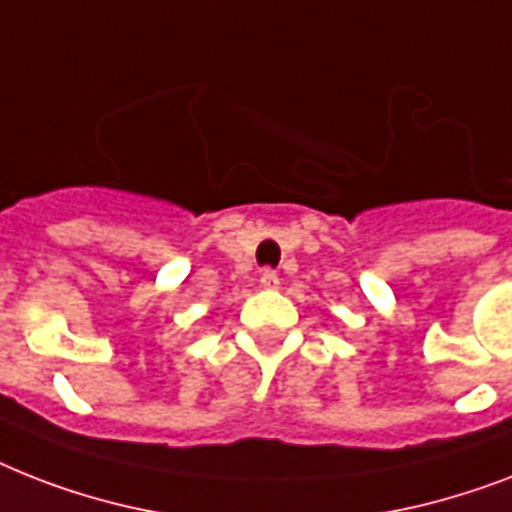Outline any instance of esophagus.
I'll use <instances>...</instances> for the list:
<instances>
[{"label": "esophagus", "mask_w": 512, "mask_h": 512, "mask_svg": "<svg viewBox=\"0 0 512 512\" xmlns=\"http://www.w3.org/2000/svg\"><path fill=\"white\" fill-rule=\"evenodd\" d=\"M260 287H263V289H276V287H279V273L271 271V268H265V271L260 273Z\"/></svg>", "instance_id": "obj_1"}]
</instances>
